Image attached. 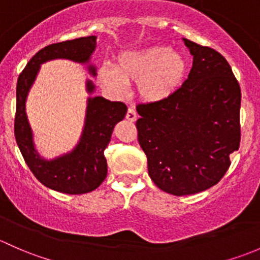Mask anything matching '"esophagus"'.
I'll return each instance as SVG.
<instances>
[{
  "label": "esophagus",
  "instance_id": "34e87169",
  "mask_svg": "<svg viewBox=\"0 0 260 260\" xmlns=\"http://www.w3.org/2000/svg\"><path fill=\"white\" fill-rule=\"evenodd\" d=\"M136 117H138L136 111L134 110L133 108H129V110H127V112H126V119L129 120V121H135Z\"/></svg>",
  "mask_w": 260,
  "mask_h": 260
}]
</instances>
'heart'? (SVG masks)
Masks as SVG:
<instances>
[{"mask_svg":"<svg viewBox=\"0 0 260 260\" xmlns=\"http://www.w3.org/2000/svg\"><path fill=\"white\" fill-rule=\"evenodd\" d=\"M186 60L178 50L167 45H149L122 51L117 55L115 69H99V84L116 96L126 95L129 84L138 82V92L150 103L162 101L173 95L183 82Z\"/></svg>","mask_w":260,"mask_h":260,"instance_id":"heart-1","label":"heart"}]
</instances>
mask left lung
Segmentation results:
<instances>
[{"label":"left lung","instance_id":"1","mask_svg":"<svg viewBox=\"0 0 260 260\" xmlns=\"http://www.w3.org/2000/svg\"><path fill=\"white\" fill-rule=\"evenodd\" d=\"M192 68L180 87L157 103L139 104L138 139L151 180L189 195L219 183L240 144V86L218 51L183 39Z\"/></svg>","mask_w":260,"mask_h":260}]
</instances>
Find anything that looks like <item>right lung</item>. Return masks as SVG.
Masks as SVG:
<instances>
[{
    "mask_svg": "<svg viewBox=\"0 0 260 260\" xmlns=\"http://www.w3.org/2000/svg\"><path fill=\"white\" fill-rule=\"evenodd\" d=\"M96 49V36L80 37L58 42L40 50L21 72L16 87L15 138L26 164L37 180L47 188L65 194H85L95 190L108 174L104 150L110 143L115 125L126 115L124 103L106 100L103 96L87 98L84 129L79 143L71 151L45 159L37 152L30 122L26 115V100L42 63L56 58H66L77 63H87V70L96 76L91 65V55ZM87 93H93L95 85L86 81Z\"/></svg>",
    "mask_w": 260,
    "mask_h": 260,
    "instance_id": "add662e5",
    "label": "right lung"
}]
</instances>
